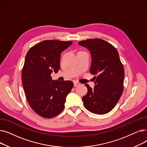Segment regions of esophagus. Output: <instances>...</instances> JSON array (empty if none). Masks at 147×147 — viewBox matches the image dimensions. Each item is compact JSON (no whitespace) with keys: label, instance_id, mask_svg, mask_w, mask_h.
I'll list each match as a JSON object with an SVG mask.
<instances>
[{"label":"esophagus","instance_id":"1","mask_svg":"<svg viewBox=\"0 0 147 147\" xmlns=\"http://www.w3.org/2000/svg\"><path fill=\"white\" fill-rule=\"evenodd\" d=\"M80 84V83H78V82H74V86L76 87V86H79Z\"/></svg>","mask_w":147,"mask_h":147}]
</instances>
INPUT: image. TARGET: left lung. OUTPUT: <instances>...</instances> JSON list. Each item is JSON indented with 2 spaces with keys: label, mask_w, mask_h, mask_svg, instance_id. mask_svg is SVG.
I'll list each match as a JSON object with an SVG mask.
<instances>
[{
  "label": "left lung",
  "mask_w": 147,
  "mask_h": 147,
  "mask_svg": "<svg viewBox=\"0 0 147 147\" xmlns=\"http://www.w3.org/2000/svg\"><path fill=\"white\" fill-rule=\"evenodd\" d=\"M79 44L90 51L92 63L89 71L95 75L94 89L85 84L88 93L82 98L84 106L93 113L106 114L117 104L124 88V68L118 51L101 38L82 40Z\"/></svg>",
  "instance_id": "1"
}]
</instances>
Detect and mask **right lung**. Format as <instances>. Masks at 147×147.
I'll return each instance as SVG.
<instances>
[{
    "instance_id": "obj_1",
    "label": "right lung",
    "mask_w": 147,
    "mask_h": 147,
    "mask_svg": "<svg viewBox=\"0 0 147 147\" xmlns=\"http://www.w3.org/2000/svg\"><path fill=\"white\" fill-rule=\"evenodd\" d=\"M72 41L44 40L27 52L22 70V82L27 101L33 110L44 118L55 117L64 109L71 81L53 80L51 73L60 69L61 53Z\"/></svg>"
}]
</instances>
